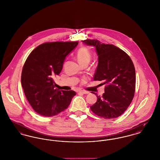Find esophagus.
<instances>
[{"label": "esophagus", "instance_id": "1", "mask_svg": "<svg viewBox=\"0 0 160 160\" xmlns=\"http://www.w3.org/2000/svg\"><path fill=\"white\" fill-rule=\"evenodd\" d=\"M79 93H82V94H88L89 92L87 91H85V90H81L78 92Z\"/></svg>", "mask_w": 160, "mask_h": 160}]
</instances>
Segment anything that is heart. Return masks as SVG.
I'll list each match as a JSON object with an SVG mask.
<instances>
[{
	"label": "heart",
	"instance_id": "b5f03b06",
	"mask_svg": "<svg viewBox=\"0 0 160 160\" xmlns=\"http://www.w3.org/2000/svg\"><path fill=\"white\" fill-rule=\"evenodd\" d=\"M76 58L79 63L82 65L88 64L91 59L90 52L86 48H80L76 54Z\"/></svg>",
	"mask_w": 160,
	"mask_h": 160
}]
</instances>
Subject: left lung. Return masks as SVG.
Returning a JSON list of instances; mask_svg holds the SVG:
<instances>
[{"mask_svg": "<svg viewBox=\"0 0 160 160\" xmlns=\"http://www.w3.org/2000/svg\"><path fill=\"white\" fill-rule=\"evenodd\" d=\"M96 48L98 64L94 81L106 85L102 96H98L91 110L98 117L112 119L121 116L130 104L135 90V69L129 56L112 44L101 43L96 39L82 41Z\"/></svg>", "mask_w": 160, "mask_h": 160, "instance_id": "1", "label": "left lung"}]
</instances>
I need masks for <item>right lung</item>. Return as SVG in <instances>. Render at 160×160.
I'll list each match as a JSON object with an SVG mask.
<instances>
[{"instance_id":"obj_1","label":"right lung","mask_w":160,"mask_h":160,"mask_svg":"<svg viewBox=\"0 0 160 160\" xmlns=\"http://www.w3.org/2000/svg\"><path fill=\"white\" fill-rule=\"evenodd\" d=\"M78 42H53L34 49L23 65L21 84L25 95L34 110L44 117H52L70 105L76 92L55 88L54 78L61 73L65 57Z\"/></svg>"}]
</instances>
